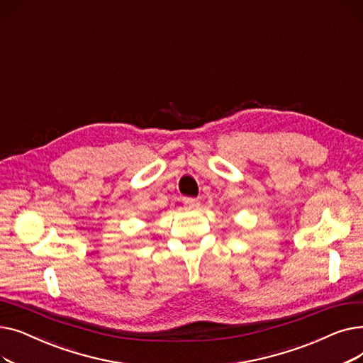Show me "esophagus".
<instances>
[{"label":"esophagus","instance_id":"esophagus-1","mask_svg":"<svg viewBox=\"0 0 363 363\" xmlns=\"http://www.w3.org/2000/svg\"><path fill=\"white\" fill-rule=\"evenodd\" d=\"M185 206L189 208H197L200 206V201L197 199H185Z\"/></svg>","mask_w":363,"mask_h":363}]
</instances>
